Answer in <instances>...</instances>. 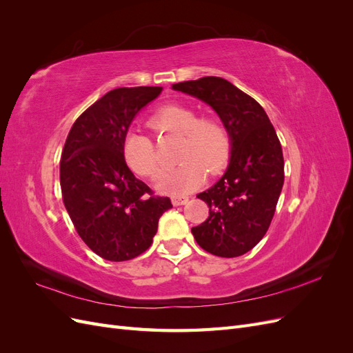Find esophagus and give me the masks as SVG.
Returning <instances> with one entry per match:
<instances>
[{"label":"esophagus","mask_w":353,"mask_h":353,"mask_svg":"<svg viewBox=\"0 0 353 353\" xmlns=\"http://www.w3.org/2000/svg\"><path fill=\"white\" fill-rule=\"evenodd\" d=\"M188 199H190L188 196H172V197H170L174 206H183V205H185V203L188 201Z\"/></svg>","instance_id":"obj_1"}]
</instances>
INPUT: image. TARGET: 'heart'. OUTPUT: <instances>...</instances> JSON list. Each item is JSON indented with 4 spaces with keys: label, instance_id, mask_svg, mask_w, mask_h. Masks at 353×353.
Wrapping results in <instances>:
<instances>
[{
    "label": "heart",
    "instance_id": "heart-1",
    "mask_svg": "<svg viewBox=\"0 0 353 353\" xmlns=\"http://www.w3.org/2000/svg\"><path fill=\"white\" fill-rule=\"evenodd\" d=\"M148 126L160 135H181V163L157 179V188L163 193H190L203 184L208 172L215 175L230 162L231 134L218 114L199 116L197 110L188 105L168 104L150 117ZM123 157L128 166L141 176L154 178L162 169V157L154 140L143 132L131 131L125 135Z\"/></svg>",
    "mask_w": 353,
    "mask_h": 353
}]
</instances>
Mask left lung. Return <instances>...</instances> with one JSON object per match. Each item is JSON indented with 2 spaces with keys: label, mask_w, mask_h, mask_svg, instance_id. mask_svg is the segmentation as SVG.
Wrapping results in <instances>:
<instances>
[{
  "label": "left lung",
  "mask_w": 353,
  "mask_h": 353,
  "mask_svg": "<svg viewBox=\"0 0 353 353\" xmlns=\"http://www.w3.org/2000/svg\"><path fill=\"white\" fill-rule=\"evenodd\" d=\"M210 104L231 134V160L218 183L197 197L209 218L191 232L201 249L236 258L252 250L268 231L284 184L281 143L262 105L216 77L174 85Z\"/></svg>",
  "instance_id": "left-lung-1"
}]
</instances>
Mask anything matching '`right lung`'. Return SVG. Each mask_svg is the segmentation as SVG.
Listing matches in <instances>:
<instances>
[{"instance_id": "1", "label": "right lung", "mask_w": 353, "mask_h": 353, "mask_svg": "<svg viewBox=\"0 0 353 353\" xmlns=\"http://www.w3.org/2000/svg\"><path fill=\"white\" fill-rule=\"evenodd\" d=\"M162 87L116 88L91 104L66 138L60 187L74 230L100 258L130 261L153 243L169 197L134 176L123 157V138L135 114Z\"/></svg>"}]
</instances>
